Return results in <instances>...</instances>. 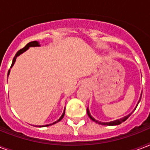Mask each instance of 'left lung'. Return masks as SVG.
<instances>
[{"instance_id": "left-lung-1", "label": "left lung", "mask_w": 150, "mask_h": 150, "mask_svg": "<svg viewBox=\"0 0 150 150\" xmlns=\"http://www.w3.org/2000/svg\"><path fill=\"white\" fill-rule=\"evenodd\" d=\"M141 96H142V94H141ZM139 101H140V100H139ZM139 103H138V104H139ZM137 106H138V105H137ZM137 106H136V107H137ZM86 110H87V114H88V116L90 117V119H91V120H93V121H95L96 123L100 124V125H109V126L118 125L121 124L122 122H124L125 121H126V120H127V119H128V117H130L131 114H132V113H131L130 114H128V115H127V116L124 117H122V118H121V119H118V120H116V121H110V122H100V121H96V120H95V119H94L93 117L91 116V114H90V113H89V109H88V108H87Z\"/></svg>"}]
</instances>
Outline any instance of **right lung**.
Segmentation results:
<instances>
[{"instance_id":"obj_1","label":"right lung","mask_w":150,"mask_h":150,"mask_svg":"<svg viewBox=\"0 0 150 150\" xmlns=\"http://www.w3.org/2000/svg\"><path fill=\"white\" fill-rule=\"evenodd\" d=\"M40 46V44H39V43L37 42V41H33V42H30V43H27L26 45H25V47H23L22 49H21V50H19L17 52V54H15V56L14 57V58H13V61H12V64H11V68L12 67L13 65H14V64H15V60H16V58H17V57L18 56H19L20 54H22L23 52H25L26 50H28L30 47H39ZM9 73H10V70L8 71V75H9ZM64 114H65V109H64V110L63 112V114L61 115V117H60V118L57 120V121H55V122H54V123H52V124H50V125H43V126H37V127H43V126H50V125H54V124H56L57 123L58 121H60L61 120V119L63 118L64 116Z\"/></svg>"}]
</instances>
